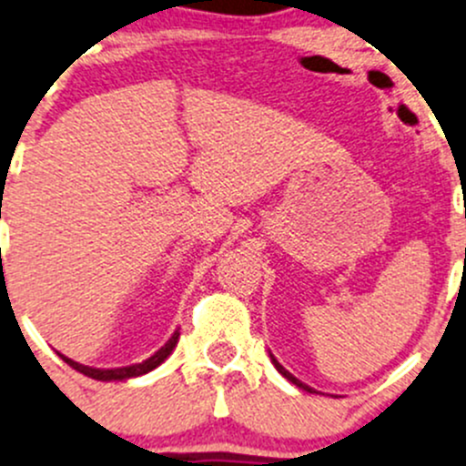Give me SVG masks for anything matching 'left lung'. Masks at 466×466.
<instances>
[{
  "instance_id": "left-lung-1",
  "label": "left lung",
  "mask_w": 466,
  "mask_h": 466,
  "mask_svg": "<svg viewBox=\"0 0 466 466\" xmlns=\"http://www.w3.org/2000/svg\"><path fill=\"white\" fill-rule=\"evenodd\" d=\"M270 360H272L274 369H277V370H279V373H281L283 377H286V380H288V381H292V384H295V386H299V389L308 390V393H315V390H312V389H310V386H306V384H303V381H299L295 375H292V373H288V370H286V369H283V366H281V364H279V361H277V357H274V355H272V352H270Z\"/></svg>"
}]
</instances>
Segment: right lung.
<instances>
[{"mask_svg":"<svg viewBox=\"0 0 466 466\" xmlns=\"http://www.w3.org/2000/svg\"><path fill=\"white\" fill-rule=\"evenodd\" d=\"M178 337H180V332L176 330L174 335L169 337L167 344H165L160 350H156L154 355L149 357V360L143 361V364L122 366V369H91V366L77 364V361L68 360V357H65V355H62V360H65L66 364L71 366V369H76L77 373L91 377V380H97V381H122V380H131V377H138V375L149 373V370H154L156 366L163 364V361L171 355V350L176 349V344H178Z\"/></svg>","mask_w":466,"mask_h":466,"instance_id":"add662e5","label":"right lung"}]
</instances>
